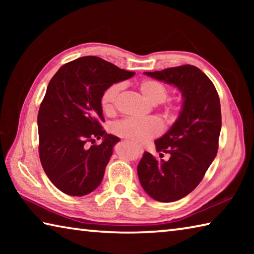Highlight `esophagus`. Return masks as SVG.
I'll return each mask as SVG.
<instances>
[{
  "label": "esophagus",
  "mask_w": 254,
  "mask_h": 254,
  "mask_svg": "<svg viewBox=\"0 0 254 254\" xmlns=\"http://www.w3.org/2000/svg\"><path fill=\"white\" fill-rule=\"evenodd\" d=\"M136 151L139 152V153H142L143 152V149L141 148V147H136Z\"/></svg>",
  "instance_id": "obj_1"
}]
</instances>
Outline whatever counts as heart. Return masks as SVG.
Returning <instances> with one entry per match:
<instances>
[{
  "instance_id": "heart-1",
  "label": "heart",
  "mask_w": 254,
  "mask_h": 254,
  "mask_svg": "<svg viewBox=\"0 0 254 254\" xmlns=\"http://www.w3.org/2000/svg\"><path fill=\"white\" fill-rule=\"evenodd\" d=\"M137 87L145 100L153 105L165 102L169 93L168 87L156 79H144L140 81ZM121 89V84H113L103 93L101 103L103 111L106 114H112L114 112L115 103H117V98ZM177 110V106L175 104H168L166 106L163 114L167 119H171L174 118ZM112 130L117 135L124 137L131 142L144 143L161 132V124L154 118L126 119L115 123Z\"/></svg>"
}]
</instances>
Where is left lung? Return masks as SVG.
Listing matches in <instances>:
<instances>
[{
    "label": "left lung",
    "instance_id": "obj_1",
    "mask_svg": "<svg viewBox=\"0 0 254 254\" xmlns=\"http://www.w3.org/2000/svg\"><path fill=\"white\" fill-rule=\"evenodd\" d=\"M144 75L175 86L183 97L177 120L154 141L157 151L170 154L169 160L158 161L144 152L137 165L144 191L158 201L170 203L194 190L216 157L222 127L220 98L212 80L195 66L145 71Z\"/></svg>",
    "mask_w": 254,
    "mask_h": 254
}]
</instances>
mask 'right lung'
Returning a JSON list of instances; mask_svg holds the SVG:
<instances>
[{"mask_svg":"<svg viewBox=\"0 0 254 254\" xmlns=\"http://www.w3.org/2000/svg\"><path fill=\"white\" fill-rule=\"evenodd\" d=\"M135 72L121 69L95 56L59 68L49 81L38 113L39 156L46 175L59 190L84 196L95 190L120 139L103 130L102 95L107 87L131 78ZM95 138L102 143L87 148Z\"/></svg>","mask_w":254,"mask_h":254,"instance_id":"right-lung-1","label":"right lung"}]
</instances>
